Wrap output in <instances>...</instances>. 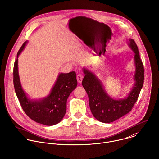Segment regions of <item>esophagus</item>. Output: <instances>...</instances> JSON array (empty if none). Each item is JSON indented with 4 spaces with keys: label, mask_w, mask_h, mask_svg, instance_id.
Masks as SVG:
<instances>
[{
    "label": "esophagus",
    "mask_w": 159,
    "mask_h": 159,
    "mask_svg": "<svg viewBox=\"0 0 159 159\" xmlns=\"http://www.w3.org/2000/svg\"><path fill=\"white\" fill-rule=\"evenodd\" d=\"M76 78H77V81L79 83H81L82 82V80H83V76L81 75V74H78L76 76Z\"/></svg>",
    "instance_id": "obj_1"
}]
</instances>
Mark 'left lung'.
I'll use <instances>...</instances> for the list:
<instances>
[{
	"label": "left lung",
	"instance_id": "8db88e82",
	"mask_svg": "<svg viewBox=\"0 0 159 159\" xmlns=\"http://www.w3.org/2000/svg\"><path fill=\"white\" fill-rule=\"evenodd\" d=\"M128 46L134 53V84L128 94L120 99L111 98L106 91L101 81L94 73L83 68L84 77L82 85L86 90L89 107L93 116L103 123H110L129 113L137 100L143 84L144 70L137 45L133 39H129Z\"/></svg>",
	"mask_w": 159,
	"mask_h": 159
}]
</instances>
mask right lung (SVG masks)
Wrapping results in <instances>:
<instances>
[{"label":"right lung","instance_id":"add662e5","mask_svg":"<svg viewBox=\"0 0 159 159\" xmlns=\"http://www.w3.org/2000/svg\"><path fill=\"white\" fill-rule=\"evenodd\" d=\"M28 41L24 42L17 55L14 66V84L16 95L26 114L33 120L45 125L59 123L66 111L67 99L76 88L78 83L75 71L60 73L49 94L40 99H32L22 88L18 70V58Z\"/></svg>","mask_w":159,"mask_h":159}]
</instances>
